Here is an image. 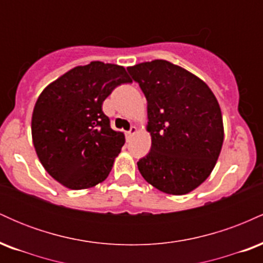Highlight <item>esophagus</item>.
<instances>
[{"label": "esophagus", "mask_w": 263, "mask_h": 263, "mask_svg": "<svg viewBox=\"0 0 263 263\" xmlns=\"http://www.w3.org/2000/svg\"><path fill=\"white\" fill-rule=\"evenodd\" d=\"M136 132H137V127H136V126H132V127L129 128V131L126 132V135H127V137L129 138V137H132V136H134Z\"/></svg>", "instance_id": "1"}]
</instances>
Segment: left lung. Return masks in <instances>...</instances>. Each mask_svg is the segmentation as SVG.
Listing matches in <instances>:
<instances>
[{"label": "left lung", "mask_w": 263, "mask_h": 263, "mask_svg": "<svg viewBox=\"0 0 263 263\" xmlns=\"http://www.w3.org/2000/svg\"><path fill=\"white\" fill-rule=\"evenodd\" d=\"M147 99L152 146L137 162L142 177L163 193L184 195L215 167L224 125L219 102L197 75L167 60L128 66Z\"/></svg>", "instance_id": "left-lung-1"}]
</instances>
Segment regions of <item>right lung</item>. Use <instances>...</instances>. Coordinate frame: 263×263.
Masks as SVG:
<instances>
[{"label": "right lung", "instance_id": "obj_1", "mask_svg": "<svg viewBox=\"0 0 263 263\" xmlns=\"http://www.w3.org/2000/svg\"><path fill=\"white\" fill-rule=\"evenodd\" d=\"M131 81L121 65L91 62L66 71L39 95L33 144L44 170L65 188H91L110 174L125 135L110 127L102 102Z\"/></svg>", "mask_w": 263, "mask_h": 263}]
</instances>
